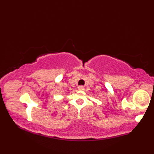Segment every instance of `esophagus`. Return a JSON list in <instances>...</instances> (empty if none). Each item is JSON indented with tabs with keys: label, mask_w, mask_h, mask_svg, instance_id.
<instances>
[{
	"label": "esophagus",
	"mask_w": 154,
	"mask_h": 154,
	"mask_svg": "<svg viewBox=\"0 0 154 154\" xmlns=\"http://www.w3.org/2000/svg\"><path fill=\"white\" fill-rule=\"evenodd\" d=\"M83 89H84V87H83V86H79V87H78V89H79V90H83Z\"/></svg>",
	"instance_id": "obj_1"
}]
</instances>
